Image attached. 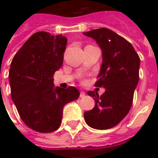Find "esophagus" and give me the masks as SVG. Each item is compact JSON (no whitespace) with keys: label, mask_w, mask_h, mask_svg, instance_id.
Wrapping results in <instances>:
<instances>
[{"label":"esophagus","mask_w":158,"mask_h":158,"mask_svg":"<svg viewBox=\"0 0 158 158\" xmlns=\"http://www.w3.org/2000/svg\"><path fill=\"white\" fill-rule=\"evenodd\" d=\"M79 96H80L81 98H82V97H85V93L84 92V91H81V92H80V95H79Z\"/></svg>","instance_id":"esophagus-1"}]
</instances>
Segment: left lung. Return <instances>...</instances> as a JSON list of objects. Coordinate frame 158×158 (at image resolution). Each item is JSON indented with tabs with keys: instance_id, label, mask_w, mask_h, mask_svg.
I'll return each mask as SVG.
<instances>
[{
	"instance_id": "left-lung-1",
	"label": "left lung",
	"mask_w": 158,
	"mask_h": 158,
	"mask_svg": "<svg viewBox=\"0 0 158 158\" xmlns=\"http://www.w3.org/2000/svg\"><path fill=\"white\" fill-rule=\"evenodd\" d=\"M102 51V64L95 85L105 88L102 96L88 91L95 106L84 113L86 123L96 129H111L125 118L132 106L139 81L140 60L132 45L106 28L83 33Z\"/></svg>"
}]
</instances>
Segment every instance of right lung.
<instances>
[{
  "mask_svg": "<svg viewBox=\"0 0 158 158\" xmlns=\"http://www.w3.org/2000/svg\"><path fill=\"white\" fill-rule=\"evenodd\" d=\"M67 38L45 31L34 34L11 62V96L26 125L40 133L55 131L61 125L62 109L79 98L73 86L55 87L53 75L62 66Z\"/></svg>",
  "mask_w": 158,
  "mask_h": 158,
  "instance_id": "obj_1",
  "label": "right lung"
}]
</instances>
